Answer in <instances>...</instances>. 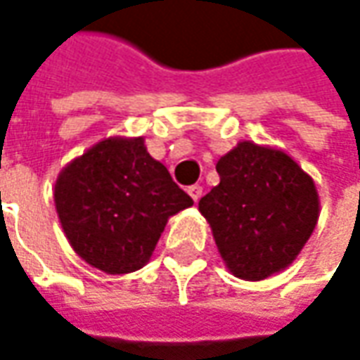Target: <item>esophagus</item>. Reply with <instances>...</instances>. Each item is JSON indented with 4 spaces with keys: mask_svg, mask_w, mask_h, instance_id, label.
I'll return each instance as SVG.
<instances>
[{
    "mask_svg": "<svg viewBox=\"0 0 360 360\" xmlns=\"http://www.w3.org/2000/svg\"><path fill=\"white\" fill-rule=\"evenodd\" d=\"M188 194L192 196V200L198 202L202 198V186H198V184H194V186L188 188Z\"/></svg>",
    "mask_w": 360,
    "mask_h": 360,
    "instance_id": "1",
    "label": "esophagus"
}]
</instances>
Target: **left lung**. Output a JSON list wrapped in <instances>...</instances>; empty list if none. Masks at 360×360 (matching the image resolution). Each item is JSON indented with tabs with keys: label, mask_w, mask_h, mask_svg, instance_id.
Masks as SVG:
<instances>
[{
	"label": "left lung",
	"mask_w": 360,
	"mask_h": 360,
	"mask_svg": "<svg viewBox=\"0 0 360 360\" xmlns=\"http://www.w3.org/2000/svg\"><path fill=\"white\" fill-rule=\"evenodd\" d=\"M220 184L198 202L232 274L262 281L286 269L311 238L319 194L281 150L240 142L218 160Z\"/></svg>",
	"instance_id": "1"
}]
</instances>
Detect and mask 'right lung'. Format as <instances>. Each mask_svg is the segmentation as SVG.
<instances>
[{
	"label": "right lung",
	"instance_id": "add662e5",
	"mask_svg": "<svg viewBox=\"0 0 360 360\" xmlns=\"http://www.w3.org/2000/svg\"><path fill=\"white\" fill-rule=\"evenodd\" d=\"M53 198L74 250L108 274L142 269L168 218L194 204L142 138L90 148L63 168Z\"/></svg>",
	"mask_w": 360,
	"mask_h": 360
}]
</instances>
